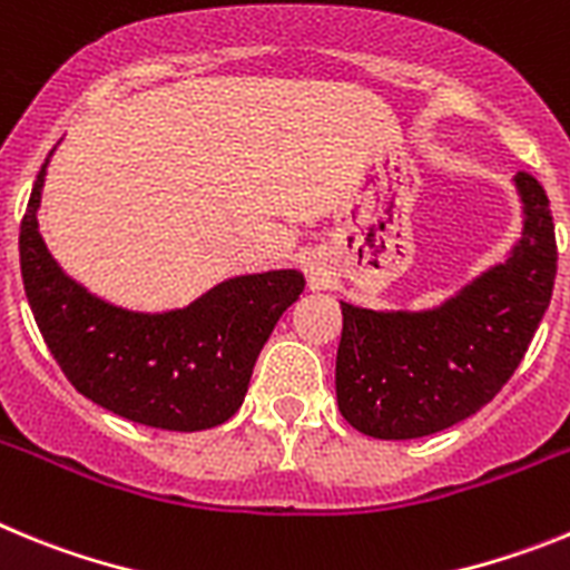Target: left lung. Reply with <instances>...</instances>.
Returning a JSON list of instances; mask_svg holds the SVG:
<instances>
[{
    "mask_svg": "<svg viewBox=\"0 0 570 570\" xmlns=\"http://www.w3.org/2000/svg\"><path fill=\"white\" fill-rule=\"evenodd\" d=\"M525 236L511 259L422 314H380L342 302L336 400L356 431L416 440L456 425L500 394L540 328L557 279L546 188L517 174Z\"/></svg>",
    "mask_w": 570,
    "mask_h": 570,
    "instance_id": "left-lung-1",
    "label": "left lung"
}]
</instances>
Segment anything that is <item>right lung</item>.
<instances>
[{
  "label": "right lung",
  "instance_id": "1",
  "mask_svg": "<svg viewBox=\"0 0 570 570\" xmlns=\"http://www.w3.org/2000/svg\"><path fill=\"white\" fill-rule=\"evenodd\" d=\"M42 183L45 165L19 225V259L39 334L70 385L125 420L163 431H205L230 420L276 320L305 288L302 274L236 276L168 314L114 308L50 259L37 230Z\"/></svg>",
  "mask_w": 570,
  "mask_h": 570
}]
</instances>
